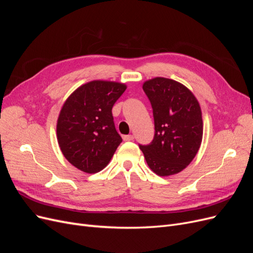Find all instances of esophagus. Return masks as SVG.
Masks as SVG:
<instances>
[{"instance_id": "esophagus-1", "label": "esophagus", "mask_w": 253, "mask_h": 253, "mask_svg": "<svg viewBox=\"0 0 253 253\" xmlns=\"http://www.w3.org/2000/svg\"><path fill=\"white\" fill-rule=\"evenodd\" d=\"M122 138H124L125 141H132L134 139V136L133 135H125Z\"/></svg>"}]
</instances>
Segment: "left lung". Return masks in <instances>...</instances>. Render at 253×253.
<instances>
[{
  "mask_svg": "<svg viewBox=\"0 0 253 253\" xmlns=\"http://www.w3.org/2000/svg\"><path fill=\"white\" fill-rule=\"evenodd\" d=\"M154 116L155 134L148 145L139 144L150 169L159 176L182 171L192 162L203 139L202 110L183 84L156 77L142 85Z\"/></svg>",
  "mask_w": 253,
  "mask_h": 253,
  "instance_id": "obj_1",
  "label": "left lung"
}]
</instances>
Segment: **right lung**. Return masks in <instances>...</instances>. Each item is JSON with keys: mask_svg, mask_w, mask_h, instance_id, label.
<instances>
[{"mask_svg": "<svg viewBox=\"0 0 253 253\" xmlns=\"http://www.w3.org/2000/svg\"><path fill=\"white\" fill-rule=\"evenodd\" d=\"M126 89L124 83L95 80L66 99L57 121V139L64 157L77 169L93 174L109 165L122 141L112 109Z\"/></svg>", "mask_w": 253, "mask_h": 253, "instance_id": "1", "label": "right lung"}]
</instances>
